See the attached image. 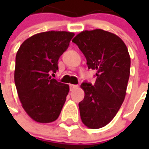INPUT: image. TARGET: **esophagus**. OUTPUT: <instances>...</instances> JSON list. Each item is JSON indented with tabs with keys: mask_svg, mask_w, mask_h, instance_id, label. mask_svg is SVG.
Listing matches in <instances>:
<instances>
[{
	"mask_svg": "<svg viewBox=\"0 0 149 149\" xmlns=\"http://www.w3.org/2000/svg\"><path fill=\"white\" fill-rule=\"evenodd\" d=\"M77 87H78V86H77V85H74V84H70V91H73V90H75V89H77Z\"/></svg>",
	"mask_w": 149,
	"mask_h": 149,
	"instance_id": "34e87169",
	"label": "esophagus"
}]
</instances>
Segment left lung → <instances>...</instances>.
<instances>
[{"label":"left lung","instance_id":"obj_1","mask_svg":"<svg viewBox=\"0 0 149 149\" xmlns=\"http://www.w3.org/2000/svg\"><path fill=\"white\" fill-rule=\"evenodd\" d=\"M86 58L89 69L97 71L95 84L84 82V99L79 102L82 122L98 129L111 122L124 102L130 76L128 50L115 34L102 29L84 31L72 41Z\"/></svg>","mask_w":149,"mask_h":149}]
</instances>
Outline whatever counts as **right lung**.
Returning <instances> with one entry per match:
<instances>
[{
  "label": "right lung",
  "mask_w": 149,
  "mask_h": 149,
  "mask_svg": "<svg viewBox=\"0 0 149 149\" xmlns=\"http://www.w3.org/2000/svg\"><path fill=\"white\" fill-rule=\"evenodd\" d=\"M73 36L74 33L64 31L41 32L26 39L17 51L15 70L17 95L25 112L36 122H52L60 114L70 86L50 74L58 70V58Z\"/></svg>",
  "instance_id": "add662e5"
}]
</instances>
